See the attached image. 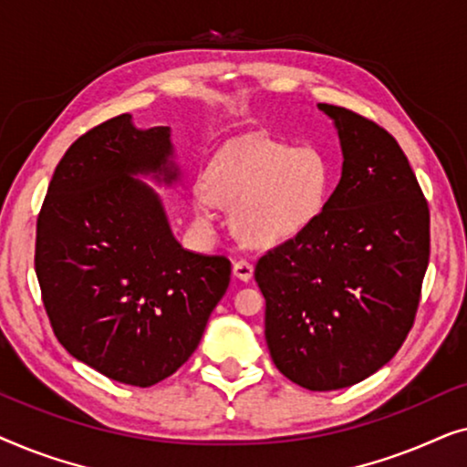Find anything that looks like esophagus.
<instances>
[{
  "instance_id": "esophagus-1",
  "label": "esophagus",
  "mask_w": 467,
  "mask_h": 467,
  "mask_svg": "<svg viewBox=\"0 0 467 467\" xmlns=\"http://www.w3.org/2000/svg\"><path fill=\"white\" fill-rule=\"evenodd\" d=\"M253 272H254V267H253L251 261L240 259V261H235V264H234V276L244 280V283H248V280L253 278Z\"/></svg>"
}]
</instances>
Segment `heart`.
<instances>
[{
  "instance_id": "1",
  "label": "heart",
  "mask_w": 467,
  "mask_h": 467,
  "mask_svg": "<svg viewBox=\"0 0 467 467\" xmlns=\"http://www.w3.org/2000/svg\"><path fill=\"white\" fill-rule=\"evenodd\" d=\"M334 189V170L315 146L253 136L227 144L193 187V213L210 227L219 203L234 206L232 227L251 248H276L308 234Z\"/></svg>"
}]
</instances>
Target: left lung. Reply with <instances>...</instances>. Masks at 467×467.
<instances>
[{"label":"left lung","mask_w":467,"mask_h":467,"mask_svg":"<svg viewBox=\"0 0 467 467\" xmlns=\"http://www.w3.org/2000/svg\"><path fill=\"white\" fill-rule=\"evenodd\" d=\"M318 110L340 138V182L308 234L257 261L254 280L274 366L299 387L334 391L404 344L430 264V208L391 133L347 108Z\"/></svg>","instance_id":"1"}]
</instances>
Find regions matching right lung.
<instances>
[{"instance_id": "right-lung-1", "label": "right lung", "mask_w": 467, "mask_h": 467, "mask_svg": "<svg viewBox=\"0 0 467 467\" xmlns=\"http://www.w3.org/2000/svg\"><path fill=\"white\" fill-rule=\"evenodd\" d=\"M170 127L131 114L93 127L57 165L37 216L36 274L57 340L108 379L150 387L193 355L232 264L171 234L161 197L174 184Z\"/></svg>"}]
</instances>
